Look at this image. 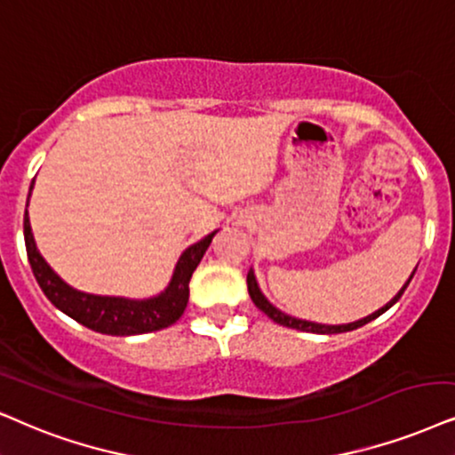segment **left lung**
Returning <instances> with one entry per match:
<instances>
[{
    "mask_svg": "<svg viewBox=\"0 0 455 455\" xmlns=\"http://www.w3.org/2000/svg\"><path fill=\"white\" fill-rule=\"evenodd\" d=\"M413 273H416V270H413ZM413 273H411V277H413ZM411 277L407 279V283L401 287V291L399 294H396L393 300H390L387 307H382L380 310H376V313L373 315H370V317H365V319H361V321H355V323H348V325H321V323H310V321H300V319H294V317H290V315H285V313H281L279 308H275L273 304H270L267 298L262 296V291H260V287H258V283H256V277H254V273H247V291H250V296H251V300H254V304L258 308L262 310L264 315H267L268 319H273L275 323H279V325H283V327H291V330H300V331H310V333H342V331H353V330H356V327H361V325H365V323H370L371 319H376V317H380L382 313H387V310L393 307V304L399 300L401 296H403V291H405V287L410 285V281H411Z\"/></svg>",
    "mask_w": 455,
    "mask_h": 455,
    "instance_id": "obj_1",
    "label": "left lung"
}]
</instances>
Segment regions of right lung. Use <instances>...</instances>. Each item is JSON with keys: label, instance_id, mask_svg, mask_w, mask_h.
<instances>
[{"label": "right lung", "instance_id": "obj_1", "mask_svg": "<svg viewBox=\"0 0 455 455\" xmlns=\"http://www.w3.org/2000/svg\"><path fill=\"white\" fill-rule=\"evenodd\" d=\"M214 235L216 231L201 239L199 243L188 247L185 254L180 256L174 268V277L165 287L164 294L148 298V300H125V298L84 294V291L68 287L37 251L31 224H28V214H25V245L28 264H31L33 275H36L45 298L77 323L99 333H108V336H136V333L157 331L174 325L187 308L188 281L193 277V270L197 268Z\"/></svg>", "mask_w": 455, "mask_h": 455}]
</instances>
